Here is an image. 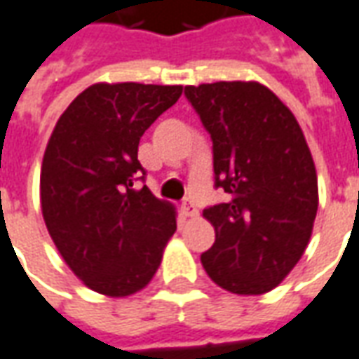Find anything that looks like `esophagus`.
I'll return each mask as SVG.
<instances>
[{"mask_svg": "<svg viewBox=\"0 0 359 359\" xmlns=\"http://www.w3.org/2000/svg\"><path fill=\"white\" fill-rule=\"evenodd\" d=\"M180 210H182V215H184V217H196V215H198L196 205L190 204V202H184Z\"/></svg>", "mask_w": 359, "mask_h": 359, "instance_id": "1", "label": "esophagus"}]
</instances>
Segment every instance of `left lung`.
<instances>
[{"mask_svg": "<svg viewBox=\"0 0 359 359\" xmlns=\"http://www.w3.org/2000/svg\"><path fill=\"white\" fill-rule=\"evenodd\" d=\"M214 142L223 204L204 210L215 243L200 257L225 292L260 295L299 262L313 233L319 187L299 122L258 81L184 87Z\"/></svg>", "mask_w": 359, "mask_h": 359, "instance_id": "left-lung-1", "label": "left lung"}]
</instances>
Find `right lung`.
Masks as SVG:
<instances>
[{
	"label": "right lung",
	"mask_w": 359,
	"mask_h": 359,
	"mask_svg": "<svg viewBox=\"0 0 359 359\" xmlns=\"http://www.w3.org/2000/svg\"><path fill=\"white\" fill-rule=\"evenodd\" d=\"M182 85L95 83L57 118L40 169V205L57 252L93 292L144 290L177 231L175 205L134 182L137 145Z\"/></svg>",
	"instance_id": "obj_1"
}]
</instances>
